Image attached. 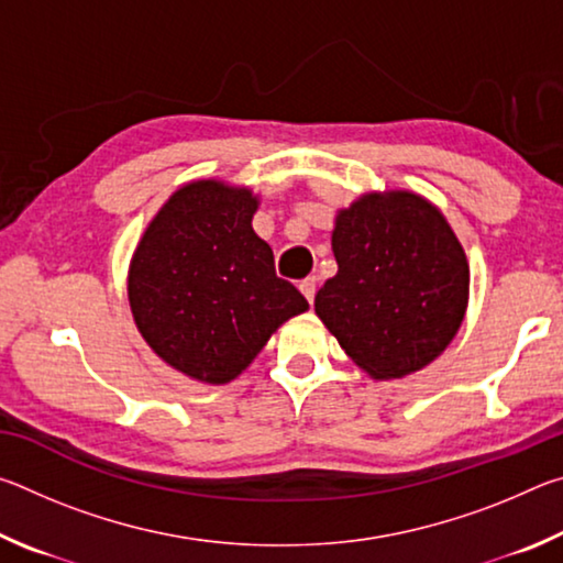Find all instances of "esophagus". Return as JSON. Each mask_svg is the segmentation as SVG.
I'll use <instances>...</instances> for the list:
<instances>
[{
	"label": "esophagus",
	"mask_w": 563,
	"mask_h": 563,
	"mask_svg": "<svg viewBox=\"0 0 563 563\" xmlns=\"http://www.w3.org/2000/svg\"><path fill=\"white\" fill-rule=\"evenodd\" d=\"M300 292L305 295V298H308V302L312 305V298H316V290H318V278H305L300 285Z\"/></svg>",
	"instance_id": "34e87169"
}]
</instances>
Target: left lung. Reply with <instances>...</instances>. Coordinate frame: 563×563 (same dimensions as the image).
<instances>
[{
	"label": "left lung",
	"instance_id": "1",
	"mask_svg": "<svg viewBox=\"0 0 563 563\" xmlns=\"http://www.w3.org/2000/svg\"><path fill=\"white\" fill-rule=\"evenodd\" d=\"M335 278L316 316L373 379L430 365L462 328L470 263L450 221L415 190H369L332 228Z\"/></svg>",
	"mask_w": 563,
	"mask_h": 563
}]
</instances>
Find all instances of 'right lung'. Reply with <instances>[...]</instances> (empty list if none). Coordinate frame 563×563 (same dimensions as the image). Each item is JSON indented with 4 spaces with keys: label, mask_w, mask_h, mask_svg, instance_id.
<instances>
[{
    "label": "right lung",
    "mask_w": 563,
    "mask_h": 563,
    "mask_svg": "<svg viewBox=\"0 0 563 563\" xmlns=\"http://www.w3.org/2000/svg\"><path fill=\"white\" fill-rule=\"evenodd\" d=\"M261 206L247 186L188 180L151 218L129 263V305L141 338L176 373L228 385L283 322L308 310L275 275L253 231Z\"/></svg>",
    "instance_id": "1"
}]
</instances>
